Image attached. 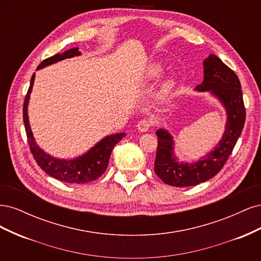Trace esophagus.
<instances>
[{"label":"esophagus","instance_id":"esophagus-1","mask_svg":"<svg viewBox=\"0 0 261 261\" xmlns=\"http://www.w3.org/2000/svg\"><path fill=\"white\" fill-rule=\"evenodd\" d=\"M150 126H151V123H150V121L148 120V118H144V120H141L138 122L137 124V129L143 132V133H146L149 130Z\"/></svg>","mask_w":261,"mask_h":261}]
</instances>
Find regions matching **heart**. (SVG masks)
<instances>
[{
	"label": "heart",
	"instance_id": "1",
	"mask_svg": "<svg viewBox=\"0 0 261 261\" xmlns=\"http://www.w3.org/2000/svg\"><path fill=\"white\" fill-rule=\"evenodd\" d=\"M162 69H163L162 66L160 64H158V63H155V64H153L151 68H150L149 74L151 77H158L162 73ZM173 85H174V82L172 80L165 82L161 88V92H160L161 96H167V94L170 92V90L173 88Z\"/></svg>",
	"mask_w": 261,
	"mask_h": 261
}]
</instances>
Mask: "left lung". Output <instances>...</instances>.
Masks as SVG:
<instances>
[{"label": "left lung", "instance_id": "left-lung-1", "mask_svg": "<svg viewBox=\"0 0 261 261\" xmlns=\"http://www.w3.org/2000/svg\"><path fill=\"white\" fill-rule=\"evenodd\" d=\"M238 75L217 55L210 54L203 61V82L196 87L199 92L210 91L225 109V130L218 145L198 161L178 162L174 154V140L164 128L155 132L158 149L154 172L165 184L188 187L203 183L221 171L232 153L245 124V107Z\"/></svg>", "mask_w": 261, "mask_h": 261}]
</instances>
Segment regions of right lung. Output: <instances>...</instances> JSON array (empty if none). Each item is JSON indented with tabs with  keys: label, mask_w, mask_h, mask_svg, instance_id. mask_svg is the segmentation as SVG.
<instances>
[{
	"label": "right lung",
	"mask_w": 261,
	"mask_h": 261,
	"mask_svg": "<svg viewBox=\"0 0 261 261\" xmlns=\"http://www.w3.org/2000/svg\"><path fill=\"white\" fill-rule=\"evenodd\" d=\"M78 55H81V52L78 51V48L69 49L64 53H58L51 58L43 60L40 63V65L37 67V69H41L45 66L54 64V63H57L59 61L78 57ZM35 77L36 74L31 76L29 89L26 94L25 102H23L22 116L29 148L36 162L49 176L62 181H65V183L85 184L92 180H96L106 172L112 150L118 141L125 136V133L113 134V135H109L105 137L103 139H101L99 143L94 145L90 150H88L86 153L75 158V159H58V158H54L49 153L44 152L36 143L33 132H31L30 128L28 117V103L31 90H33Z\"/></svg>",
	"instance_id": "right-lung-1"
}]
</instances>
